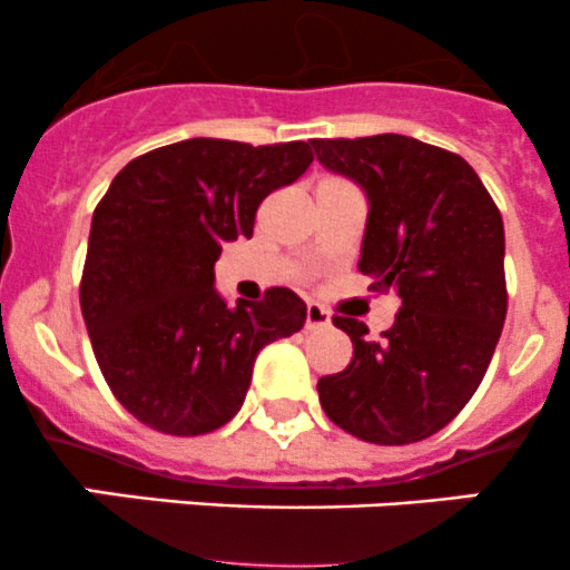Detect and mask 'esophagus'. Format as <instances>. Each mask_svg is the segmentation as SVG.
Masks as SVG:
<instances>
[{
    "mask_svg": "<svg viewBox=\"0 0 570 570\" xmlns=\"http://www.w3.org/2000/svg\"><path fill=\"white\" fill-rule=\"evenodd\" d=\"M331 325V314L320 306V303H308L306 306V327L308 331H317V327Z\"/></svg>",
    "mask_w": 570,
    "mask_h": 570,
    "instance_id": "1",
    "label": "esophagus"
}]
</instances>
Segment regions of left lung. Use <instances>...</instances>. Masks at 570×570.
I'll list each match as a JSON object with an SVG mask.
<instances>
[{"instance_id": "left-lung-1", "label": "left lung", "mask_w": 570, "mask_h": 570, "mask_svg": "<svg viewBox=\"0 0 570 570\" xmlns=\"http://www.w3.org/2000/svg\"><path fill=\"white\" fill-rule=\"evenodd\" d=\"M312 146L322 168L364 189L370 215L358 269L402 303L381 338H370L364 322L333 317L353 342V361L320 377V402L355 439L413 444L463 411L502 336V215L463 157L416 137Z\"/></svg>"}]
</instances>
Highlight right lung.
I'll return each instance as SVG.
<instances>
[{"mask_svg":"<svg viewBox=\"0 0 570 570\" xmlns=\"http://www.w3.org/2000/svg\"><path fill=\"white\" fill-rule=\"evenodd\" d=\"M308 142L193 137L131 159L90 223L79 303L101 375L120 405L168 435L237 416L264 344L292 336L306 303L275 286L228 306L215 289L226 243L253 234L269 193L308 170Z\"/></svg>","mask_w":570,"mask_h":570,"instance_id":"obj_1","label":"right lung"}]
</instances>
